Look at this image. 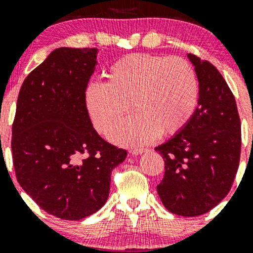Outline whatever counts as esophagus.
<instances>
[{
	"label": "esophagus",
	"mask_w": 253,
	"mask_h": 253,
	"mask_svg": "<svg viewBox=\"0 0 253 253\" xmlns=\"http://www.w3.org/2000/svg\"><path fill=\"white\" fill-rule=\"evenodd\" d=\"M129 152L132 153V155H141V153L146 152V149H141V147H134V149H130Z\"/></svg>",
	"instance_id": "obj_1"
}]
</instances>
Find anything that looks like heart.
<instances>
[{
    "mask_svg": "<svg viewBox=\"0 0 253 253\" xmlns=\"http://www.w3.org/2000/svg\"><path fill=\"white\" fill-rule=\"evenodd\" d=\"M106 83L92 82L84 103L98 133L108 135L129 109L134 114L112 134L115 143L143 145L157 135H175L189 123L199 98L193 65L183 58L132 53L104 72Z\"/></svg>",
    "mask_w": 253,
    "mask_h": 253,
    "instance_id": "b5f03b06",
    "label": "heart"
}]
</instances>
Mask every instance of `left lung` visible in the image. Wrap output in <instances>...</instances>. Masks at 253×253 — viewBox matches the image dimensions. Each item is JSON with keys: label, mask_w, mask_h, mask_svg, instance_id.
I'll return each instance as SVG.
<instances>
[{"label": "left lung", "mask_w": 253, "mask_h": 253, "mask_svg": "<svg viewBox=\"0 0 253 253\" xmlns=\"http://www.w3.org/2000/svg\"><path fill=\"white\" fill-rule=\"evenodd\" d=\"M188 57L199 80V106L181 132L156 147L165 164L157 191L171 213L197 216L231 190L240 161L242 125L221 74L208 60Z\"/></svg>", "instance_id": "8db88e82"}]
</instances>
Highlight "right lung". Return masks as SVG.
<instances>
[{
  "label": "right lung",
  "mask_w": 253,
  "mask_h": 253,
  "mask_svg": "<svg viewBox=\"0 0 253 253\" xmlns=\"http://www.w3.org/2000/svg\"><path fill=\"white\" fill-rule=\"evenodd\" d=\"M97 48L59 47L26 77L11 128L17 182L42 210L63 220L97 211L110 175L126 158L98 135L84 103Z\"/></svg>",
  "instance_id": "obj_1"
}]
</instances>
